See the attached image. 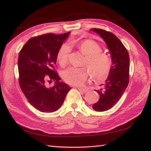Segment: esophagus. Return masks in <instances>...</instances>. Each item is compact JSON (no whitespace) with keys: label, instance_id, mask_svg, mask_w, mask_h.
<instances>
[{"label":"esophagus","instance_id":"1","mask_svg":"<svg viewBox=\"0 0 151 151\" xmlns=\"http://www.w3.org/2000/svg\"><path fill=\"white\" fill-rule=\"evenodd\" d=\"M78 90L81 91V92H82V93H86L88 91V89H83V88H78Z\"/></svg>","mask_w":151,"mask_h":151}]
</instances>
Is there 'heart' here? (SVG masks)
<instances>
[{
    "label": "heart",
    "instance_id": "1",
    "mask_svg": "<svg viewBox=\"0 0 151 151\" xmlns=\"http://www.w3.org/2000/svg\"><path fill=\"white\" fill-rule=\"evenodd\" d=\"M79 50L86 56L84 65H87L93 78L97 80L105 78L110 73L111 59L109 54L102 52V47L98 43L91 40H85L78 44ZM70 47L67 43H63L59 48L56 59L60 65L65 67L68 63ZM88 69L86 67H70L62 73L63 81L71 86H81L88 78Z\"/></svg>",
    "mask_w": 151,
    "mask_h": 151
}]
</instances>
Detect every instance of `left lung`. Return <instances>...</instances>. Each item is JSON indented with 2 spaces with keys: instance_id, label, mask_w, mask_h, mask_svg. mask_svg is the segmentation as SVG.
<instances>
[{
  "instance_id": "8db88e82",
  "label": "left lung",
  "mask_w": 151,
  "mask_h": 151,
  "mask_svg": "<svg viewBox=\"0 0 151 151\" xmlns=\"http://www.w3.org/2000/svg\"><path fill=\"white\" fill-rule=\"evenodd\" d=\"M91 30L97 33L104 40L111 58L112 63L109 75L105 84H102L104 89L96 90L100 98L93 105L95 110L104 111L117 104L129 84V54L119 38L110 32L99 28H93Z\"/></svg>"
}]
</instances>
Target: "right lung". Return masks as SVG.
<instances>
[{"mask_svg": "<svg viewBox=\"0 0 151 151\" xmlns=\"http://www.w3.org/2000/svg\"><path fill=\"white\" fill-rule=\"evenodd\" d=\"M70 32L46 34L34 37L24 44L18 58L19 82L28 102L41 112L56 111L62 105L70 88L60 82L54 70L56 54ZM52 80L55 84L48 87Z\"/></svg>", "mask_w": 151, "mask_h": 151, "instance_id": "add662e5", "label": "right lung"}]
</instances>
